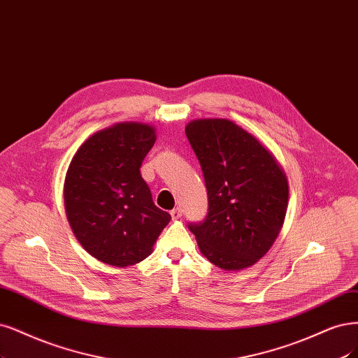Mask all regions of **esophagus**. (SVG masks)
Returning a JSON list of instances; mask_svg holds the SVG:
<instances>
[{
	"label": "esophagus",
	"instance_id": "esophagus-1",
	"mask_svg": "<svg viewBox=\"0 0 358 358\" xmlns=\"http://www.w3.org/2000/svg\"><path fill=\"white\" fill-rule=\"evenodd\" d=\"M170 215H171V219L178 220V219H180V216H182V210H180L179 207H176V208H173V210L170 212Z\"/></svg>",
	"mask_w": 358,
	"mask_h": 358
}]
</instances>
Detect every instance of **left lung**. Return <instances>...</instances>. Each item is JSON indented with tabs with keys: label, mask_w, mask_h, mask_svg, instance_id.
I'll use <instances>...</instances> for the list:
<instances>
[{
	"label": "left lung",
	"mask_w": 358,
	"mask_h": 358,
	"mask_svg": "<svg viewBox=\"0 0 358 358\" xmlns=\"http://www.w3.org/2000/svg\"><path fill=\"white\" fill-rule=\"evenodd\" d=\"M185 133L208 195L204 222L189 225L200 252L224 271L255 265L285 224V170L261 141L228 118L192 120Z\"/></svg>",
	"instance_id": "1"
}]
</instances>
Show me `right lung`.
Returning <instances> with one entry per match:
<instances>
[{
    "mask_svg": "<svg viewBox=\"0 0 358 358\" xmlns=\"http://www.w3.org/2000/svg\"><path fill=\"white\" fill-rule=\"evenodd\" d=\"M155 127L124 121L96 131L72 157L64 183L73 236L97 261L117 268L152 253L171 216L158 208L141 175Z\"/></svg>",
    "mask_w": 358,
    "mask_h": 358,
    "instance_id": "1",
    "label": "right lung"
}]
</instances>
